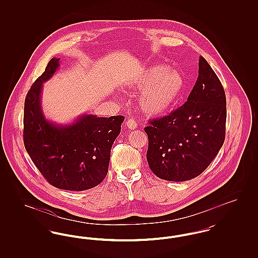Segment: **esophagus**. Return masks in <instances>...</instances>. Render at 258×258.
I'll return each mask as SVG.
<instances>
[{
	"instance_id": "1",
	"label": "esophagus",
	"mask_w": 258,
	"mask_h": 258,
	"mask_svg": "<svg viewBox=\"0 0 258 258\" xmlns=\"http://www.w3.org/2000/svg\"><path fill=\"white\" fill-rule=\"evenodd\" d=\"M126 125H127L128 128L135 130V128L137 127V123H136V121L134 120V119H128V120L126 121Z\"/></svg>"
}]
</instances>
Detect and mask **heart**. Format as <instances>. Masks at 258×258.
<instances>
[{
    "mask_svg": "<svg viewBox=\"0 0 258 258\" xmlns=\"http://www.w3.org/2000/svg\"><path fill=\"white\" fill-rule=\"evenodd\" d=\"M141 91L139 105L150 116H160L168 112L184 90L183 76L165 64H155L137 76L131 84Z\"/></svg>",
    "mask_w": 258,
    "mask_h": 258,
    "instance_id": "heart-1",
    "label": "heart"
}]
</instances>
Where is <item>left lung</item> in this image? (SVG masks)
Wrapping results in <instances>:
<instances>
[{
    "mask_svg": "<svg viewBox=\"0 0 258 258\" xmlns=\"http://www.w3.org/2000/svg\"><path fill=\"white\" fill-rule=\"evenodd\" d=\"M197 83L187 100L167 116L150 121L148 164L160 179L184 182L204 171L225 138L226 98L217 74L199 57Z\"/></svg>",
    "mask_w": 258,
    "mask_h": 258,
    "instance_id": "left-lung-1",
    "label": "left lung"
}]
</instances>
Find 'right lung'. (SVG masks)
<instances>
[{"instance_id":"right-lung-1","label":"right lung","mask_w":258,"mask_h":258,"mask_svg":"<svg viewBox=\"0 0 258 258\" xmlns=\"http://www.w3.org/2000/svg\"><path fill=\"white\" fill-rule=\"evenodd\" d=\"M52 58L29 90L24 104V145L44 179L55 187L81 191L100 184L108 172L111 147L124 117L87 114L67 125L47 121L40 106L42 83L59 67Z\"/></svg>"}]
</instances>
